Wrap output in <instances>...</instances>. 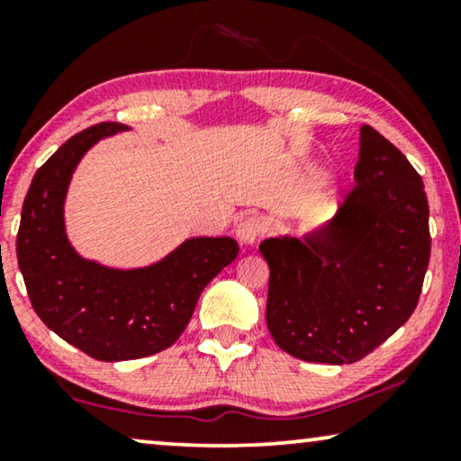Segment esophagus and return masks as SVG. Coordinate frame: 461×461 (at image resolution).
Here are the masks:
<instances>
[{
	"mask_svg": "<svg viewBox=\"0 0 461 461\" xmlns=\"http://www.w3.org/2000/svg\"><path fill=\"white\" fill-rule=\"evenodd\" d=\"M262 232H264V220L258 216L243 218L237 226V239L241 241V245H245V248H251V245L260 241Z\"/></svg>",
	"mask_w": 461,
	"mask_h": 461,
	"instance_id": "obj_1",
	"label": "esophagus"
}]
</instances>
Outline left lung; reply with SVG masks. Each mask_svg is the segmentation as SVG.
Here are the masks:
<instances>
[{
	"instance_id": "1",
	"label": "left lung",
	"mask_w": 461,
	"mask_h": 461,
	"mask_svg": "<svg viewBox=\"0 0 461 461\" xmlns=\"http://www.w3.org/2000/svg\"><path fill=\"white\" fill-rule=\"evenodd\" d=\"M267 325L287 355L357 363L407 323L430 260L424 182L407 157L361 128L355 191L302 237H268Z\"/></svg>"
}]
</instances>
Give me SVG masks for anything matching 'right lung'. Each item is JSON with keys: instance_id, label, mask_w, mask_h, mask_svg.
<instances>
[{"instance_id": "add662e5", "label": "right lung", "mask_w": 461, "mask_h": 461, "mask_svg": "<svg viewBox=\"0 0 461 461\" xmlns=\"http://www.w3.org/2000/svg\"><path fill=\"white\" fill-rule=\"evenodd\" d=\"M128 130L109 122L68 138L33 176L16 237L18 267L37 317L65 342L106 363L169 348L207 283L239 254L232 237H188L161 260L138 268L104 267L77 254L65 224L68 185L94 144Z\"/></svg>"}]
</instances>
